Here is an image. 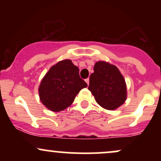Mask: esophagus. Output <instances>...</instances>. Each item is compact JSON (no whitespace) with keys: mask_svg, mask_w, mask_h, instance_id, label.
I'll list each match as a JSON object with an SVG mask.
<instances>
[{"mask_svg":"<svg viewBox=\"0 0 161 161\" xmlns=\"http://www.w3.org/2000/svg\"><path fill=\"white\" fill-rule=\"evenodd\" d=\"M86 83H87V85H88H88H89V79H86Z\"/></svg>","mask_w":161,"mask_h":161,"instance_id":"1","label":"esophagus"}]
</instances>
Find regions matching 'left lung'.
<instances>
[{"mask_svg":"<svg viewBox=\"0 0 161 161\" xmlns=\"http://www.w3.org/2000/svg\"><path fill=\"white\" fill-rule=\"evenodd\" d=\"M88 90L96 102L109 110L119 108L127 97L124 77L115 65L106 61L95 63L94 73L89 77Z\"/></svg>","mask_w":161,"mask_h":161,"instance_id":"1","label":"left lung"}]
</instances>
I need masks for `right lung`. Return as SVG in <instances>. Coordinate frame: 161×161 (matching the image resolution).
Returning <instances> with one entry per match:
<instances>
[{
	"label": "right lung",
	"instance_id": "obj_1",
	"mask_svg": "<svg viewBox=\"0 0 161 161\" xmlns=\"http://www.w3.org/2000/svg\"><path fill=\"white\" fill-rule=\"evenodd\" d=\"M88 85L79 77V69L66 60L50 68L38 88L39 98L45 108L53 112L65 110L73 104L75 96Z\"/></svg>",
	"mask_w": 161,
	"mask_h": 161
}]
</instances>
